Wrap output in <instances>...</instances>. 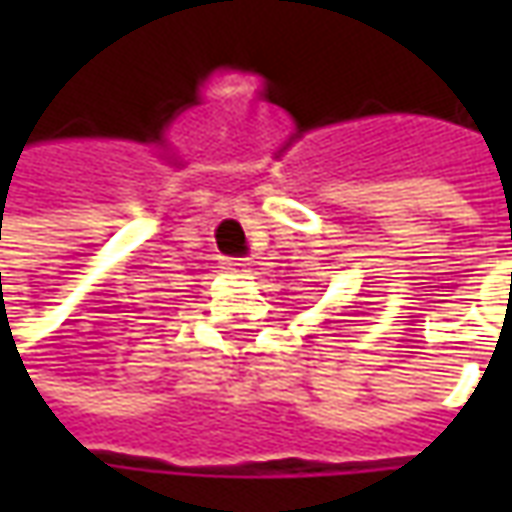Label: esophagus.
<instances>
[{
    "label": "esophagus",
    "mask_w": 512,
    "mask_h": 512,
    "mask_svg": "<svg viewBox=\"0 0 512 512\" xmlns=\"http://www.w3.org/2000/svg\"><path fill=\"white\" fill-rule=\"evenodd\" d=\"M227 266L233 268V271H238V274H246L252 263H249V260H244V257H233V260H227Z\"/></svg>",
    "instance_id": "esophagus-1"
}]
</instances>
